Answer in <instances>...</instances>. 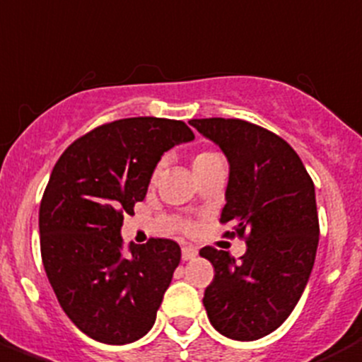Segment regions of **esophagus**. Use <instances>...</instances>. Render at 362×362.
Listing matches in <instances>:
<instances>
[{
  "instance_id": "esophagus-1",
  "label": "esophagus",
  "mask_w": 362,
  "mask_h": 362,
  "mask_svg": "<svg viewBox=\"0 0 362 362\" xmlns=\"http://www.w3.org/2000/svg\"><path fill=\"white\" fill-rule=\"evenodd\" d=\"M181 255H183V260L188 262V260H194L197 256V249H194V247L190 245H185L183 251H181Z\"/></svg>"
}]
</instances>
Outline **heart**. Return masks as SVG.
I'll return each mask as SVG.
<instances>
[{"mask_svg":"<svg viewBox=\"0 0 362 362\" xmlns=\"http://www.w3.org/2000/svg\"><path fill=\"white\" fill-rule=\"evenodd\" d=\"M211 157H216V153H212V151H202V153H197V156L194 157V163H199V160L211 159Z\"/></svg>","mask_w":362,"mask_h":362,"instance_id":"heart-1","label":"heart"}]
</instances>
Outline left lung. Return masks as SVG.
Instances as JSON below:
<instances>
[{"instance_id": "1", "label": "left lung", "mask_w": 362, "mask_h": 362, "mask_svg": "<svg viewBox=\"0 0 362 362\" xmlns=\"http://www.w3.org/2000/svg\"><path fill=\"white\" fill-rule=\"evenodd\" d=\"M228 160L221 223L227 236H247L236 262L205 247L214 280L203 305L211 324L234 341H256L280 328L300 300L319 245L315 185L282 137L240 119H192Z\"/></svg>"}]
</instances>
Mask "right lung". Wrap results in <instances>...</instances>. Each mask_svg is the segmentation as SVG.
Segmentation results:
<instances>
[{
	"mask_svg": "<svg viewBox=\"0 0 362 362\" xmlns=\"http://www.w3.org/2000/svg\"><path fill=\"white\" fill-rule=\"evenodd\" d=\"M192 139L181 120L120 119L76 139L52 168L40 203L43 267L62 310L95 341L135 342L156 322L181 249L151 238L124 251L120 227L160 156Z\"/></svg>",
	"mask_w": 362,
	"mask_h": 362,
	"instance_id": "add662e5",
	"label": "right lung"
}]
</instances>
